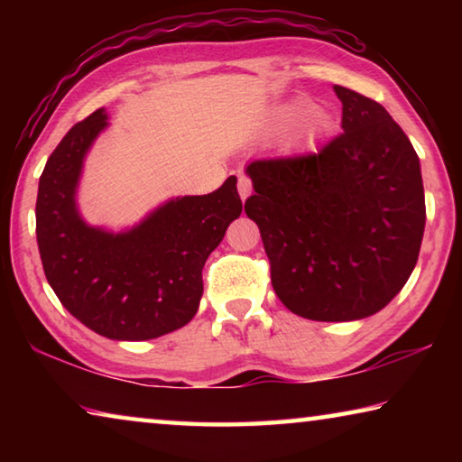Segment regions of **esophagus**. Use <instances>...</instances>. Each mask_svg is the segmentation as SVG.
<instances>
[{
	"label": "esophagus",
	"instance_id": "34e87169",
	"mask_svg": "<svg viewBox=\"0 0 462 462\" xmlns=\"http://www.w3.org/2000/svg\"><path fill=\"white\" fill-rule=\"evenodd\" d=\"M250 191H253V181H250V177L248 175H240L238 177V193H240L242 201L248 198Z\"/></svg>",
	"mask_w": 462,
	"mask_h": 462
}]
</instances>
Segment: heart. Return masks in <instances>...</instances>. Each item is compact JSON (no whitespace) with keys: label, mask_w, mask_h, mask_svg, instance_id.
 <instances>
[{"label":"heart","mask_w":462,"mask_h":462,"mask_svg":"<svg viewBox=\"0 0 462 462\" xmlns=\"http://www.w3.org/2000/svg\"><path fill=\"white\" fill-rule=\"evenodd\" d=\"M310 112V104L303 99H297L293 104H289L287 107L281 109V118L283 120H295V118H301L303 114Z\"/></svg>","instance_id":"obj_1"}]
</instances>
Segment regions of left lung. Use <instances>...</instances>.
<instances>
[{
	"label": "left lung",
	"mask_w": 462,
	"mask_h": 462,
	"mask_svg": "<svg viewBox=\"0 0 462 462\" xmlns=\"http://www.w3.org/2000/svg\"><path fill=\"white\" fill-rule=\"evenodd\" d=\"M342 132L316 152L246 167L245 212L261 230L283 306L316 322L377 314L418 263L426 224L420 159L387 109L334 85Z\"/></svg>",
	"instance_id": "8db88e82"
}]
</instances>
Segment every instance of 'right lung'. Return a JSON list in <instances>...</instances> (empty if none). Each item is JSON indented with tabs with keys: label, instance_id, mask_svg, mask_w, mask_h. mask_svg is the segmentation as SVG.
<instances>
[{
	"label": "right lung",
	"instance_id": "1",
	"mask_svg": "<svg viewBox=\"0 0 462 462\" xmlns=\"http://www.w3.org/2000/svg\"><path fill=\"white\" fill-rule=\"evenodd\" d=\"M107 126L106 109L75 124L38 183L36 240L62 306L106 338L151 340L185 326L199 308L201 271L242 212L236 177L208 195H185L128 232L83 222L75 193L83 159Z\"/></svg>",
	"mask_w": 462,
	"mask_h": 462
}]
</instances>
